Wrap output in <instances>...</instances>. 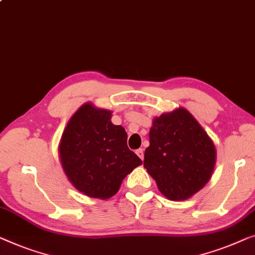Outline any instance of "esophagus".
Here are the masks:
<instances>
[{
  "instance_id": "1",
  "label": "esophagus",
  "mask_w": 255,
  "mask_h": 255,
  "mask_svg": "<svg viewBox=\"0 0 255 255\" xmlns=\"http://www.w3.org/2000/svg\"><path fill=\"white\" fill-rule=\"evenodd\" d=\"M135 154L138 155V156H139V157L141 158V160H142V158H143V149H142V148H139V149H136V150H135Z\"/></svg>"
}]
</instances>
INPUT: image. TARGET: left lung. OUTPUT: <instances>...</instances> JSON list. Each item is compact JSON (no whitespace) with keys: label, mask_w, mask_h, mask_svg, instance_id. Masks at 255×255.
<instances>
[{"label":"left lung","mask_w":255,"mask_h":255,"mask_svg":"<svg viewBox=\"0 0 255 255\" xmlns=\"http://www.w3.org/2000/svg\"><path fill=\"white\" fill-rule=\"evenodd\" d=\"M215 156L208 134L186 109L179 108L154 120L143 167L164 197L185 200L208 182Z\"/></svg>","instance_id":"1"}]
</instances>
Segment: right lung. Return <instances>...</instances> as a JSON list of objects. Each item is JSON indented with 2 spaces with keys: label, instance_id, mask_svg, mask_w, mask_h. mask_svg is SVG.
Wrapping results in <instances>:
<instances>
[{
  "label": "right lung",
  "instance_id": "obj_1",
  "mask_svg": "<svg viewBox=\"0 0 255 255\" xmlns=\"http://www.w3.org/2000/svg\"><path fill=\"white\" fill-rule=\"evenodd\" d=\"M112 112L86 103L69 121L60 145L62 167L77 190L91 198L117 193L141 160L128 147V134L112 123Z\"/></svg>",
  "mask_w": 255,
  "mask_h": 255
}]
</instances>
